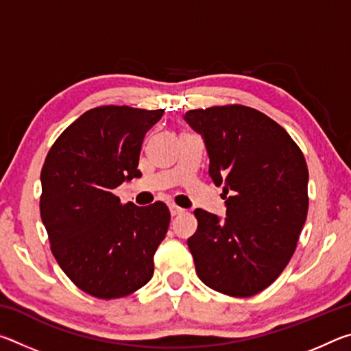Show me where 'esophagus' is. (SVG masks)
<instances>
[{"label": "esophagus", "instance_id": "obj_1", "mask_svg": "<svg viewBox=\"0 0 351 351\" xmlns=\"http://www.w3.org/2000/svg\"><path fill=\"white\" fill-rule=\"evenodd\" d=\"M182 212H184V209H181V207H178V206H175V204H171V206H170V213H171V217L181 215Z\"/></svg>", "mask_w": 351, "mask_h": 351}]
</instances>
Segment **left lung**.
I'll use <instances>...</instances> for the list:
<instances>
[{
	"instance_id": "left-lung-1",
	"label": "left lung",
	"mask_w": 351,
	"mask_h": 351,
	"mask_svg": "<svg viewBox=\"0 0 351 351\" xmlns=\"http://www.w3.org/2000/svg\"><path fill=\"white\" fill-rule=\"evenodd\" d=\"M184 121L203 138L209 175L226 199L224 218L195 210L198 229L187 240L195 269L218 293L257 294L288 265L305 224L304 154L277 122L249 106L192 110Z\"/></svg>"
}]
</instances>
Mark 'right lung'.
<instances>
[{"instance_id": "right-lung-1", "label": "right lung", "mask_w": 351, "mask_h": 351, "mask_svg": "<svg viewBox=\"0 0 351 351\" xmlns=\"http://www.w3.org/2000/svg\"><path fill=\"white\" fill-rule=\"evenodd\" d=\"M162 110L97 106L58 136L41 170V219L64 274L99 299H117L150 282L170 212L161 201L121 204L114 189L141 178L145 133Z\"/></svg>"}]
</instances>
